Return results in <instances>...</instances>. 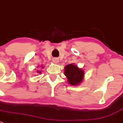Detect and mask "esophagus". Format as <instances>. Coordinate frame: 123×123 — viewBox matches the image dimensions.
<instances>
[{
	"label": "esophagus",
	"mask_w": 123,
	"mask_h": 123,
	"mask_svg": "<svg viewBox=\"0 0 123 123\" xmlns=\"http://www.w3.org/2000/svg\"><path fill=\"white\" fill-rule=\"evenodd\" d=\"M52 61L54 63H57L59 62V59H57V58H54V59H53Z\"/></svg>",
	"instance_id": "34e87169"
}]
</instances>
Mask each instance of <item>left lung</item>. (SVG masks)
Instances as JSON below:
<instances>
[{"label":"left lung","instance_id":"8db88e82","mask_svg":"<svg viewBox=\"0 0 123 123\" xmlns=\"http://www.w3.org/2000/svg\"><path fill=\"white\" fill-rule=\"evenodd\" d=\"M64 75L66 76L69 84L76 86L80 84L83 80L84 71L72 63L65 66Z\"/></svg>","mask_w":123,"mask_h":123}]
</instances>
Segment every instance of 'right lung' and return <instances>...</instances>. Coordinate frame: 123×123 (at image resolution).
<instances>
[{"mask_svg": "<svg viewBox=\"0 0 123 123\" xmlns=\"http://www.w3.org/2000/svg\"><path fill=\"white\" fill-rule=\"evenodd\" d=\"M42 68H43V66H42ZM37 72L38 73H41V71L37 70Z\"/></svg>", "mask_w": 123, "mask_h": 123, "instance_id": "add662e5", "label": "right lung"}]
</instances>
